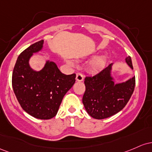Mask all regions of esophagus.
Listing matches in <instances>:
<instances>
[{"instance_id": "esophagus-1", "label": "esophagus", "mask_w": 152, "mask_h": 152, "mask_svg": "<svg viewBox=\"0 0 152 152\" xmlns=\"http://www.w3.org/2000/svg\"><path fill=\"white\" fill-rule=\"evenodd\" d=\"M83 79H84V76H83V75L82 74V73H80V72L77 73V75H76V80L77 81L81 82L83 80Z\"/></svg>"}]
</instances>
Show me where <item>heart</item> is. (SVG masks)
Instances as JSON below:
<instances>
[{
	"mask_svg": "<svg viewBox=\"0 0 152 152\" xmlns=\"http://www.w3.org/2000/svg\"><path fill=\"white\" fill-rule=\"evenodd\" d=\"M105 62H106V59H105V57H98L95 58L94 60L91 62L90 64V69L93 71H98L100 69H103L105 66Z\"/></svg>",
	"mask_w": 152,
	"mask_h": 152,
	"instance_id": "b5f03b06",
	"label": "heart"
}]
</instances>
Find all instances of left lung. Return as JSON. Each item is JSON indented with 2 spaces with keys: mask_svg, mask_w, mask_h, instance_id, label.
<instances>
[{
  "mask_svg": "<svg viewBox=\"0 0 152 152\" xmlns=\"http://www.w3.org/2000/svg\"><path fill=\"white\" fill-rule=\"evenodd\" d=\"M126 62L133 69L131 57ZM112 64L94 76L85 78V91L83 103L85 110L95 119H104L118 113L126 106L135 88V77L124 83L114 84L110 77Z\"/></svg>",
  "mask_w": 152,
  "mask_h": 152,
  "instance_id": "1",
  "label": "left lung"
}]
</instances>
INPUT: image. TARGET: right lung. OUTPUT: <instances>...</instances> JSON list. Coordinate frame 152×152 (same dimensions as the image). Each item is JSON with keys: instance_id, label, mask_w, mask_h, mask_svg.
I'll list each match as a JSON object with an SVG mask.
<instances>
[{"instance_id": "obj_1", "label": "right lung", "mask_w": 152, "mask_h": 152, "mask_svg": "<svg viewBox=\"0 0 152 152\" xmlns=\"http://www.w3.org/2000/svg\"><path fill=\"white\" fill-rule=\"evenodd\" d=\"M43 44L44 40L39 41L20 54L13 68L12 86L21 108L31 116L46 120L55 116L64 95L75 83L76 75L63 74L52 62H47L41 71H34L28 60Z\"/></svg>"}]
</instances>
